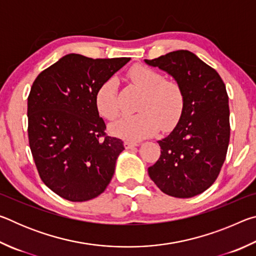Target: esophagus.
I'll return each mask as SVG.
<instances>
[{
	"label": "esophagus",
	"mask_w": 256,
	"mask_h": 256,
	"mask_svg": "<svg viewBox=\"0 0 256 256\" xmlns=\"http://www.w3.org/2000/svg\"><path fill=\"white\" fill-rule=\"evenodd\" d=\"M138 144H136V142H130V141H125L124 142V146L125 149H132V148H136V146H138Z\"/></svg>",
	"instance_id": "esophagus-1"
}]
</instances>
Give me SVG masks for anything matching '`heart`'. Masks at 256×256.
Listing matches in <instances>:
<instances>
[{"instance_id": "b5f03b06", "label": "heart", "mask_w": 256, "mask_h": 256, "mask_svg": "<svg viewBox=\"0 0 256 256\" xmlns=\"http://www.w3.org/2000/svg\"><path fill=\"white\" fill-rule=\"evenodd\" d=\"M128 79L144 92L136 115H126L110 125L112 136L136 141L149 138L162 128H174L183 115L185 96L182 86L175 80H166L162 73L144 66H134ZM97 110L106 120H114L120 112L118 82L110 78L99 86L94 94Z\"/></svg>"}]
</instances>
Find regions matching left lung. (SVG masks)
<instances>
[{
  "label": "left lung",
  "instance_id": "1",
  "mask_svg": "<svg viewBox=\"0 0 256 256\" xmlns=\"http://www.w3.org/2000/svg\"><path fill=\"white\" fill-rule=\"evenodd\" d=\"M182 86L183 115L170 134L158 144L162 154L148 174L164 193L192 198L214 183L222 170L230 138L226 86L214 68L188 50H175L154 60Z\"/></svg>",
  "mask_w": 256,
  "mask_h": 256
}]
</instances>
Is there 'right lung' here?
Instances as JSON below:
<instances>
[{"label":"right lung","mask_w":256,"mask_h":256,"mask_svg":"<svg viewBox=\"0 0 256 256\" xmlns=\"http://www.w3.org/2000/svg\"><path fill=\"white\" fill-rule=\"evenodd\" d=\"M131 58L68 54L40 73L28 97V136L42 180L60 198L84 202L106 190L123 141L106 136L94 94Z\"/></svg>","instance_id":"add662e5"}]
</instances>
